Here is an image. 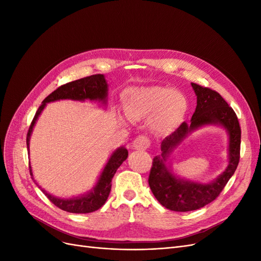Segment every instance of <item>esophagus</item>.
Returning a JSON list of instances; mask_svg holds the SVG:
<instances>
[{"mask_svg":"<svg viewBox=\"0 0 261 261\" xmlns=\"http://www.w3.org/2000/svg\"><path fill=\"white\" fill-rule=\"evenodd\" d=\"M150 145V141L145 136H138L133 141V149L135 150H146Z\"/></svg>","mask_w":261,"mask_h":261,"instance_id":"esophagus-1","label":"esophagus"}]
</instances>
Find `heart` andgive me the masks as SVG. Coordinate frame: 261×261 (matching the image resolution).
Here are the masks:
<instances>
[{
    "label": "heart",
    "instance_id": "b5f03b06",
    "mask_svg": "<svg viewBox=\"0 0 261 261\" xmlns=\"http://www.w3.org/2000/svg\"><path fill=\"white\" fill-rule=\"evenodd\" d=\"M124 105L130 120L153 117L152 128L158 134L172 132L186 111V101L176 90L159 86L128 89L124 94Z\"/></svg>",
    "mask_w": 261,
    "mask_h": 261
}]
</instances>
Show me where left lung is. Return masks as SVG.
Listing matches in <instances>:
<instances>
[{"mask_svg":"<svg viewBox=\"0 0 261 261\" xmlns=\"http://www.w3.org/2000/svg\"><path fill=\"white\" fill-rule=\"evenodd\" d=\"M192 87L197 96L192 120L189 123H181L174 133L162 140V153L153 158L148 179L156 200L167 209L178 212L197 210L215 200L234 174L240 161L241 127L233 109L217 91L194 83ZM210 124L220 125L228 134L229 164L226 171L210 184H199L178 177L171 167L174 150L192 132Z\"/></svg>","mask_w":261,"mask_h":261,"instance_id":"8db88e82","label":"left lung"}]
</instances>
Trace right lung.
Masks as SVG:
<instances>
[{"label":"right lung","instance_id":"right-lung-1","mask_svg":"<svg viewBox=\"0 0 261 261\" xmlns=\"http://www.w3.org/2000/svg\"><path fill=\"white\" fill-rule=\"evenodd\" d=\"M108 88L109 85L106 81L105 75L98 74L63 85L59 87L57 90H54L51 94H49V96L42 101V105L39 107L29 127L27 134L28 153L31 134H33V129L38 121V118L42 113L46 105L50 103V102L59 100H73L82 102L88 100L99 102L102 106H107ZM127 156L128 151L125 147H118L117 149H115L112 154L110 155L109 160L106 163L103 170L100 173L97 183L94 184V186L89 192H87L81 196H74L72 198H61V197L54 196L48 193L44 188H41V186L38 185L36 179L34 178L31 167H29V170L30 175L33 176V179L37 184V186L41 189L42 193L48 197L49 200L52 203H54L55 206L62 210L72 213H89L96 211L103 206L110 195V192H111V181L115 172L121 167V164L127 159Z\"/></svg>","mask_w":261,"mask_h":261}]
</instances>
